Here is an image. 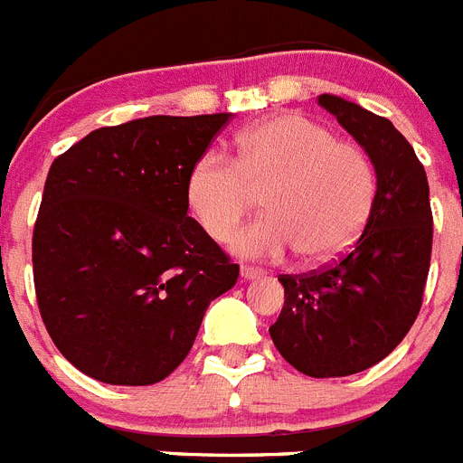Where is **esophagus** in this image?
<instances>
[{
    "mask_svg": "<svg viewBox=\"0 0 463 463\" xmlns=\"http://www.w3.org/2000/svg\"><path fill=\"white\" fill-rule=\"evenodd\" d=\"M264 276V271L261 269H255V267H241V280H257V278Z\"/></svg>",
    "mask_w": 463,
    "mask_h": 463,
    "instance_id": "1",
    "label": "esophagus"
}]
</instances>
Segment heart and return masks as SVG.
<instances>
[{"label":"heart","instance_id":"heart-1","mask_svg":"<svg viewBox=\"0 0 463 463\" xmlns=\"http://www.w3.org/2000/svg\"><path fill=\"white\" fill-rule=\"evenodd\" d=\"M236 143L239 157L208 150L187 175V203L211 239H227L257 194L269 215L236 232V255L280 260L298 250L306 261H329L359 239L378 187L359 146L298 113L257 122Z\"/></svg>","mask_w":463,"mask_h":463}]
</instances>
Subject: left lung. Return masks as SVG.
I'll return each mask as SVG.
<instances>
[{
  "instance_id": "obj_1",
  "label": "left lung",
  "mask_w": 463,
  "mask_h": 463,
  "mask_svg": "<svg viewBox=\"0 0 463 463\" xmlns=\"http://www.w3.org/2000/svg\"><path fill=\"white\" fill-rule=\"evenodd\" d=\"M375 169V202L357 243L336 264L280 276L285 306L269 326L273 345L310 378L371 369L403 341L420 306L431 260L433 220L424 166L387 118L320 94Z\"/></svg>"
}]
</instances>
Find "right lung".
Returning a JSON list of instances; mask_svg holds the SVG:
<instances>
[{
  "label": "right lung",
  "instance_id": "1",
  "mask_svg": "<svg viewBox=\"0 0 463 463\" xmlns=\"http://www.w3.org/2000/svg\"><path fill=\"white\" fill-rule=\"evenodd\" d=\"M232 113L101 127L52 162L32 239L41 317L90 378L155 384L187 357L213 298L236 285L187 215V175Z\"/></svg>",
  "mask_w": 463,
  "mask_h": 463
}]
</instances>
